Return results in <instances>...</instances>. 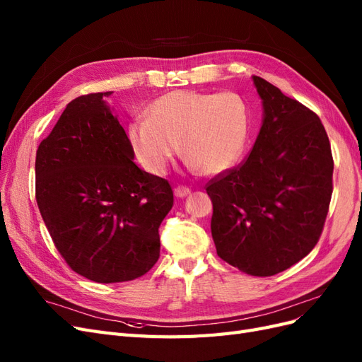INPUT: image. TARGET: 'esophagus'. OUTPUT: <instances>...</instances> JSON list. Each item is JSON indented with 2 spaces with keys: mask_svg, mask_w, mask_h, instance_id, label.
I'll return each instance as SVG.
<instances>
[{
  "mask_svg": "<svg viewBox=\"0 0 362 362\" xmlns=\"http://www.w3.org/2000/svg\"><path fill=\"white\" fill-rule=\"evenodd\" d=\"M173 193H175V196H177V198H185V196H189L190 194V189H187V187H177L173 190Z\"/></svg>",
  "mask_w": 362,
  "mask_h": 362,
  "instance_id": "obj_1",
  "label": "esophagus"
}]
</instances>
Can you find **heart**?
I'll return each mask as SVG.
<instances>
[{
    "mask_svg": "<svg viewBox=\"0 0 362 362\" xmlns=\"http://www.w3.org/2000/svg\"><path fill=\"white\" fill-rule=\"evenodd\" d=\"M250 117L242 96L175 90L151 105L149 119L129 125V140L148 172L163 175L178 152L193 170L218 175L242 157Z\"/></svg>",
    "mask_w": 362,
    "mask_h": 362,
    "instance_id": "heart-1",
    "label": "heart"
}]
</instances>
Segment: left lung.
<instances>
[{
    "label": "left lung",
    "mask_w": 362,
    "mask_h": 362,
    "mask_svg": "<svg viewBox=\"0 0 362 362\" xmlns=\"http://www.w3.org/2000/svg\"><path fill=\"white\" fill-rule=\"evenodd\" d=\"M262 125L247 158L206 184L217 255L252 276L287 270L314 249L332 196L334 160L322 120L252 76Z\"/></svg>",
    "instance_id": "obj_1"
}]
</instances>
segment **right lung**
<instances>
[{"instance_id":"obj_1","label":"right lung","mask_w":362,"mask_h":362,"mask_svg":"<svg viewBox=\"0 0 362 362\" xmlns=\"http://www.w3.org/2000/svg\"><path fill=\"white\" fill-rule=\"evenodd\" d=\"M112 92L71 101L36 152V201L60 255L101 284L133 281L160 257L170 184L137 168Z\"/></svg>"}]
</instances>
